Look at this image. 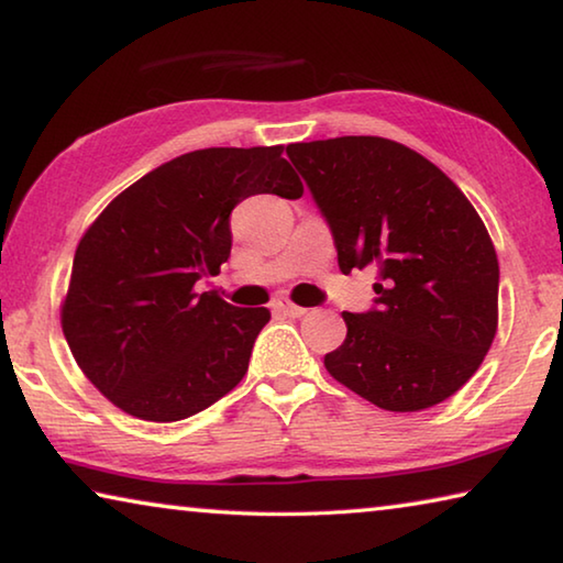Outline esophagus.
Returning a JSON list of instances; mask_svg holds the SVG:
<instances>
[{"mask_svg":"<svg viewBox=\"0 0 563 563\" xmlns=\"http://www.w3.org/2000/svg\"><path fill=\"white\" fill-rule=\"evenodd\" d=\"M273 308L278 310V312H283V316H288V318H302L305 312V308H300V305H295V302H290V300H285V298H275L273 300Z\"/></svg>","mask_w":563,"mask_h":563,"instance_id":"obj_1","label":"esophagus"}]
</instances>
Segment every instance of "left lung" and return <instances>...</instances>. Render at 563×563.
Here are the masks:
<instances>
[{"mask_svg":"<svg viewBox=\"0 0 563 563\" xmlns=\"http://www.w3.org/2000/svg\"><path fill=\"white\" fill-rule=\"evenodd\" d=\"M335 238L342 273L375 268L367 312H342L347 338L328 373L389 412L452 397L497 335L499 263L466 196L397 141L340 136L288 146Z\"/></svg>","mask_w":563,"mask_h":563,"instance_id":"8db88e82","label":"left lung"}]
</instances>
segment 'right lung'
<instances>
[{"label": "right lung", "instance_id": "right-lung-1", "mask_svg": "<svg viewBox=\"0 0 563 563\" xmlns=\"http://www.w3.org/2000/svg\"><path fill=\"white\" fill-rule=\"evenodd\" d=\"M300 198L283 146L201 148L161 164L79 241L62 330L91 385L148 422H178L241 383L268 308H235L196 283L231 255L247 196Z\"/></svg>", "mask_w": 563, "mask_h": 563}]
</instances>
